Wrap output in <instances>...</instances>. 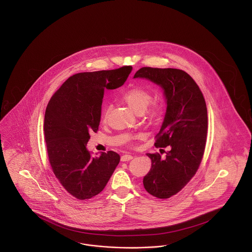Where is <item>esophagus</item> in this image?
<instances>
[{"instance_id":"obj_1","label":"esophagus","mask_w":252,"mask_h":252,"mask_svg":"<svg viewBox=\"0 0 252 252\" xmlns=\"http://www.w3.org/2000/svg\"><path fill=\"white\" fill-rule=\"evenodd\" d=\"M132 158H133V156L131 155H124V156L121 157L122 161H128V160H131Z\"/></svg>"}]
</instances>
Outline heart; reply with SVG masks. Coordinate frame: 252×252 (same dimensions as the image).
Listing matches in <instances>:
<instances>
[{
    "label": "heart",
    "mask_w": 252,
    "mask_h": 252,
    "mask_svg": "<svg viewBox=\"0 0 252 252\" xmlns=\"http://www.w3.org/2000/svg\"><path fill=\"white\" fill-rule=\"evenodd\" d=\"M121 100L127 105V107L134 111L136 114H141L147 108L148 105L151 102V95L148 92L144 91L141 88H132L125 92L122 96ZM110 107L108 106L105 108L102 115V121L106 122L108 117V112ZM158 113L157 108H152L149 110V117L154 118Z\"/></svg>",
    "instance_id": "obj_1"
}]
</instances>
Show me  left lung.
<instances>
[{
  "label": "left lung",
  "instance_id": "obj_1",
  "mask_svg": "<svg viewBox=\"0 0 252 252\" xmlns=\"http://www.w3.org/2000/svg\"><path fill=\"white\" fill-rule=\"evenodd\" d=\"M133 78L158 85L165 98L166 111L155 145H170L171 150L163 159L159 154H146L151 169L144 178V189L165 199L180 192L201 162L208 129L205 99L194 80L182 70L144 67Z\"/></svg>",
  "mask_w": 252,
  "mask_h": 252
}]
</instances>
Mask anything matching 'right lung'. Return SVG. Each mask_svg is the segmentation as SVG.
<instances>
[{
  "label": "right lung",
  "mask_w": 252,
  "mask_h": 252,
  "mask_svg": "<svg viewBox=\"0 0 252 252\" xmlns=\"http://www.w3.org/2000/svg\"><path fill=\"white\" fill-rule=\"evenodd\" d=\"M131 71V66H124L76 73L49 101L44 116L49 160L61 185L77 199L102 192L120 161L114 151L92 156L87 144L98 130L105 90L123 86Z\"/></svg>",
  "instance_id": "obj_1"
}]
</instances>
